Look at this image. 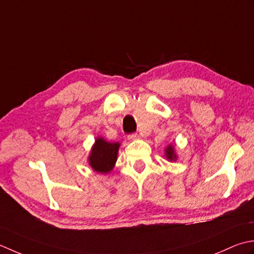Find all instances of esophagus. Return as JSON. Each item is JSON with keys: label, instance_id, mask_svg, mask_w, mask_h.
Returning <instances> with one entry per match:
<instances>
[{"label": "esophagus", "instance_id": "obj_1", "mask_svg": "<svg viewBox=\"0 0 254 254\" xmlns=\"http://www.w3.org/2000/svg\"><path fill=\"white\" fill-rule=\"evenodd\" d=\"M139 138V136L137 133H130V134H128V140H130V141H133V140H136V139H138Z\"/></svg>", "mask_w": 254, "mask_h": 254}]
</instances>
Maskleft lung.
<instances>
[{
	"label": "left lung",
	"instance_id": "8db88e82",
	"mask_svg": "<svg viewBox=\"0 0 254 254\" xmlns=\"http://www.w3.org/2000/svg\"><path fill=\"white\" fill-rule=\"evenodd\" d=\"M165 157L169 160V161H175L177 160V154H175L174 151V147L172 144H169V146L165 148Z\"/></svg>",
	"mask_w": 254,
	"mask_h": 254
}]
</instances>
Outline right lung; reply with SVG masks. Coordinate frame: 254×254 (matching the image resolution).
Listing matches in <instances>:
<instances>
[{
  "mask_svg": "<svg viewBox=\"0 0 254 254\" xmlns=\"http://www.w3.org/2000/svg\"><path fill=\"white\" fill-rule=\"evenodd\" d=\"M120 142H108L104 138H96L89 156V164L98 173H110L117 161Z\"/></svg>",
  "mask_w": 254,
  "mask_h": 254,
  "instance_id": "right-lung-1",
  "label": "right lung"
}]
</instances>
